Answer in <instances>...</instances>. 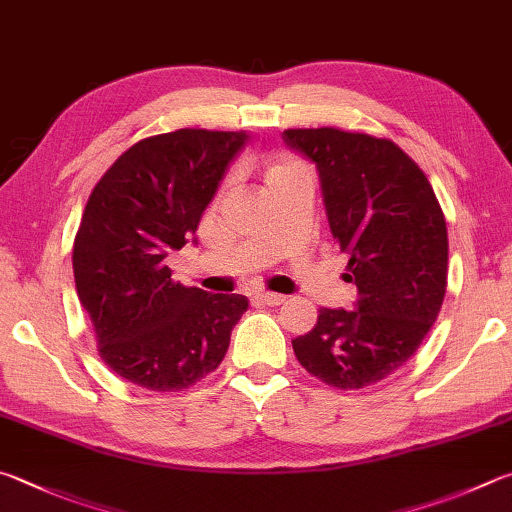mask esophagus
I'll return each instance as SVG.
<instances>
[{
    "label": "esophagus",
    "instance_id": "esophagus-1",
    "mask_svg": "<svg viewBox=\"0 0 512 512\" xmlns=\"http://www.w3.org/2000/svg\"><path fill=\"white\" fill-rule=\"evenodd\" d=\"M259 302H264L268 306H277V304H284L286 302V295H280V293H271V291H259L257 295Z\"/></svg>",
    "mask_w": 512,
    "mask_h": 512
}]
</instances>
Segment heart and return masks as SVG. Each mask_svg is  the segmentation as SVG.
I'll use <instances>...</instances> for the list:
<instances>
[{
	"instance_id": "1",
	"label": "heart",
	"mask_w": 512,
	"mask_h": 512,
	"mask_svg": "<svg viewBox=\"0 0 512 512\" xmlns=\"http://www.w3.org/2000/svg\"><path fill=\"white\" fill-rule=\"evenodd\" d=\"M297 170H302V165L295 159H291V156H273V159L266 161V167H264L266 185L280 181V179H284V176L293 174Z\"/></svg>"
}]
</instances>
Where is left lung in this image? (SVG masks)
Here are the masks:
<instances>
[{
	"label": "left lung",
	"mask_w": 512,
	"mask_h": 512,
	"mask_svg": "<svg viewBox=\"0 0 512 512\" xmlns=\"http://www.w3.org/2000/svg\"><path fill=\"white\" fill-rule=\"evenodd\" d=\"M284 143L315 163L333 241L349 257L356 309H320L293 340L322 383L360 389L394 374L421 347L448 284V228L434 190L387 138L342 129H286Z\"/></svg>",
	"instance_id": "8db88e82"
}]
</instances>
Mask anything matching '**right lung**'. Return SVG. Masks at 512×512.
<instances>
[{
  "label": "right lung",
  "instance_id": "1",
  "mask_svg": "<svg viewBox=\"0 0 512 512\" xmlns=\"http://www.w3.org/2000/svg\"><path fill=\"white\" fill-rule=\"evenodd\" d=\"M246 132L176 129L138 141L102 174L87 201L73 277L98 353L120 378L179 392L224 360L244 295L172 280L165 257L194 239Z\"/></svg>",
  "mask_w": 512,
  "mask_h": 512
}]
</instances>
